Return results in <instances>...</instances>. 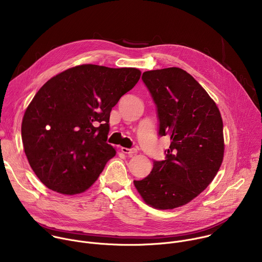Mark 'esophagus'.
I'll list each match as a JSON object with an SVG mask.
<instances>
[{"instance_id": "esophagus-1", "label": "esophagus", "mask_w": 262, "mask_h": 262, "mask_svg": "<svg viewBox=\"0 0 262 262\" xmlns=\"http://www.w3.org/2000/svg\"><path fill=\"white\" fill-rule=\"evenodd\" d=\"M121 151L125 155L128 156H133L135 154H137V149L136 148H125V147H121Z\"/></svg>"}]
</instances>
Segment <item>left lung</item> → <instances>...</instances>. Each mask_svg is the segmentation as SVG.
Here are the masks:
<instances>
[{
	"instance_id": "obj_1",
	"label": "left lung",
	"mask_w": 262,
	"mask_h": 262,
	"mask_svg": "<svg viewBox=\"0 0 262 262\" xmlns=\"http://www.w3.org/2000/svg\"><path fill=\"white\" fill-rule=\"evenodd\" d=\"M142 80L157 105L159 135L171 140L165 161L134 180L143 200L173 209L192 201L216 175L224 157L223 121L215 102L190 73L178 67L145 71Z\"/></svg>"
}]
</instances>
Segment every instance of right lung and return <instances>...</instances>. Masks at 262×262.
<instances>
[{"instance_id": "1", "label": "right lung", "mask_w": 262, "mask_h": 262, "mask_svg": "<svg viewBox=\"0 0 262 262\" xmlns=\"http://www.w3.org/2000/svg\"><path fill=\"white\" fill-rule=\"evenodd\" d=\"M137 68L83 64L49 80L27 107L21 139L29 164L49 189L88 190L116 150L106 143L112 107L138 83Z\"/></svg>"}]
</instances>
